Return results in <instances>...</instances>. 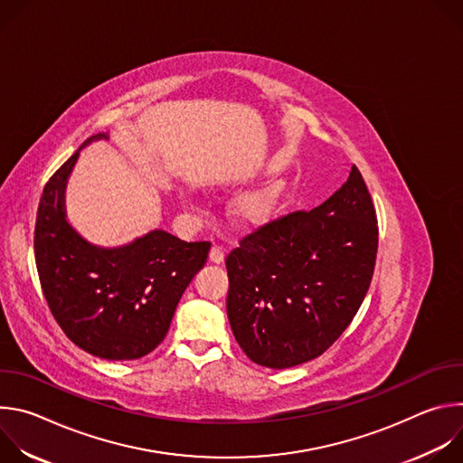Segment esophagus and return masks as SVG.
Segmentation results:
<instances>
[{
  "instance_id": "obj_1",
  "label": "esophagus",
  "mask_w": 463,
  "mask_h": 463,
  "mask_svg": "<svg viewBox=\"0 0 463 463\" xmlns=\"http://www.w3.org/2000/svg\"><path fill=\"white\" fill-rule=\"evenodd\" d=\"M209 260H211L213 263H222V261H223V247L218 245V243H214L213 249H211Z\"/></svg>"
}]
</instances>
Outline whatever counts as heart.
Here are the masks:
<instances>
[{"mask_svg":"<svg viewBox=\"0 0 463 463\" xmlns=\"http://www.w3.org/2000/svg\"><path fill=\"white\" fill-rule=\"evenodd\" d=\"M284 184L273 183L266 188L250 192L243 195L236 203V214L245 223H263L268 222L277 209L280 207V202L284 197Z\"/></svg>","mask_w":463,"mask_h":463,"instance_id":"b5f03b06","label":"heart"}]
</instances>
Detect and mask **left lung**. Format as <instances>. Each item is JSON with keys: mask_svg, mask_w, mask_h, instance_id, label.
<instances>
[{"mask_svg": "<svg viewBox=\"0 0 463 463\" xmlns=\"http://www.w3.org/2000/svg\"><path fill=\"white\" fill-rule=\"evenodd\" d=\"M377 216L354 165L313 211L269 220L227 258V315L245 355L291 368L322 355L359 311L377 256Z\"/></svg>", "mask_w": 463, "mask_h": 463, "instance_id": "1", "label": "left lung"}]
</instances>
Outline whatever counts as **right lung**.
<instances>
[{"instance_id":"add662e5","label":"right lung","mask_w":463,"mask_h":463,"mask_svg":"<svg viewBox=\"0 0 463 463\" xmlns=\"http://www.w3.org/2000/svg\"><path fill=\"white\" fill-rule=\"evenodd\" d=\"M106 137L104 134L95 139ZM77 156L45 183L34 227V260L47 306L79 348L109 361L150 354L165 339L177 302L209 258L211 241L152 231L126 247L100 249L63 218L61 195Z\"/></svg>"}]
</instances>
